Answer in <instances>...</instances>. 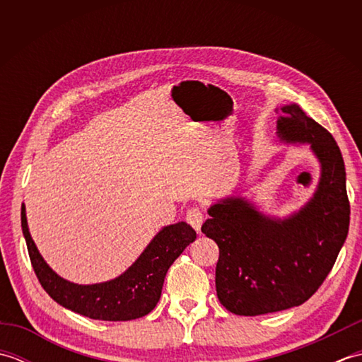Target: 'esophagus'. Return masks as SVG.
Segmentation results:
<instances>
[{
  "mask_svg": "<svg viewBox=\"0 0 362 362\" xmlns=\"http://www.w3.org/2000/svg\"><path fill=\"white\" fill-rule=\"evenodd\" d=\"M187 221H188V224L196 230V232H201V227L204 224V213H202V210L197 209V206H193V209H189L187 211Z\"/></svg>",
  "mask_w": 362,
  "mask_h": 362,
  "instance_id": "1",
  "label": "esophagus"
}]
</instances>
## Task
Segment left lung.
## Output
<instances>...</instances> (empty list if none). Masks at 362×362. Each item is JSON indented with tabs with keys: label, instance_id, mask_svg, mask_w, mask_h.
<instances>
[{
	"label": "left lung",
	"instance_id": "8db88e82",
	"mask_svg": "<svg viewBox=\"0 0 362 362\" xmlns=\"http://www.w3.org/2000/svg\"><path fill=\"white\" fill-rule=\"evenodd\" d=\"M280 112L279 138L311 144L320 179L310 201L284 219L269 218L235 196L209 209L202 233L219 247L218 298L238 316H259L305 303L333 269L349 233L350 202L339 146L297 104Z\"/></svg>",
	"mask_w": 362,
	"mask_h": 362
}]
</instances>
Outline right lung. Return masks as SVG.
Segmentation results:
<instances>
[{
	"instance_id": "obj_1",
	"label": "right lung",
	"mask_w": 362,
	"mask_h": 362,
	"mask_svg": "<svg viewBox=\"0 0 362 362\" xmlns=\"http://www.w3.org/2000/svg\"><path fill=\"white\" fill-rule=\"evenodd\" d=\"M21 228L34 272L48 296L81 316L110 322L134 320L156 308L168 269L196 240V232L187 222L163 227L124 274L110 281L78 284L59 276L46 264L30 238L25 205L21 206Z\"/></svg>"
}]
</instances>
